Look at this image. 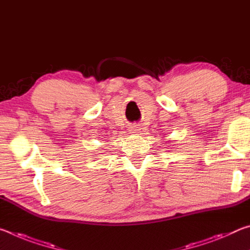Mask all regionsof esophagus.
Segmentation results:
<instances>
[{
	"label": "esophagus",
	"mask_w": 250,
	"mask_h": 250,
	"mask_svg": "<svg viewBox=\"0 0 250 250\" xmlns=\"http://www.w3.org/2000/svg\"><path fill=\"white\" fill-rule=\"evenodd\" d=\"M131 131H132V133L141 132V126L139 125H133L132 126H131Z\"/></svg>",
	"instance_id": "1"
}]
</instances>
